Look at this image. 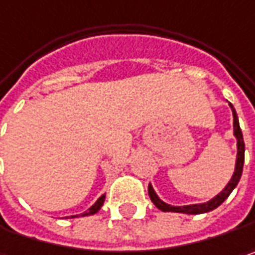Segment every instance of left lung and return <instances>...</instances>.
I'll use <instances>...</instances> for the list:
<instances>
[{"label": "left lung", "mask_w": 255, "mask_h": 255, "mask_svg": "<svg viewBox=\"0 0 255 255\" xmlns=\"http://www.w3.org/2000/svg\"><path fill=\"white\" fill-rule=\"evenodd\" d=\"M231 110H233V117H234V135L237 138V162H236V171L233 174V178L230 180V183L227 184V187L218 194L217 197H214L211 201L204 203V204H193V205H183V207H174V205L167 204L164 201H161L160 198L157 197V194L154 193L152 187L148 185V195L151 198V201L154 203V205L161 210V211H172V213H184V214H203V213H208L211 210L217 208L218 205H221L228 198V195L231 194V191L237 187L238 181L241 178L243 174V165H244V151H246V145H244V139H243V132L241 128L238 124V117L234 107L230 104Z\"/></svg>", "instance_id": "obj_1"}]
</instances>
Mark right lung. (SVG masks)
I'll list each match as a JSON object with an SVG mask.
<instances>
[{
	"mask_svg": "<svg viewBox=\"0 0 255 255\" xmlns=\"http://www.w3.org/2000/svg\"><path fill=\"white\" fill-rule=\"evenodd\" d=\"M104 200H106V194L104 195H101L98 200H97V203H95L88 211H85V213H83V214H80L81 217L84 216H91V214H95V213H98L100 211V208L103 207V204H104ZM80 216H72V217H80Z\"/></svg>",
	"mask_w": 255,
	"mask_h": 255,
	"instance_id": "add662e5",
	"label": "right lung"
}]
</instances>
